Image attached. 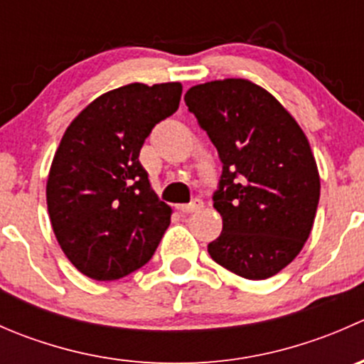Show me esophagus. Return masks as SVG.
<instances>
[{
  "instance_id": "esophagus-1",
  "label": "esophagus",
  "mask_w": 364,
  "mask_h": 364,
  "mask_svg": "<svg viewBox=\"0 0 364 364\" xmlns=\"http://www.w3.org/2000/svg\"><path fill=\"white\" fill-rule=\"evenodd\" d=\"M203 208V200L200 199H193L192 203H188V204H179L178 205V211H181V213H193V211H197V209H200Z\"/></svg>"
}]
</instances>
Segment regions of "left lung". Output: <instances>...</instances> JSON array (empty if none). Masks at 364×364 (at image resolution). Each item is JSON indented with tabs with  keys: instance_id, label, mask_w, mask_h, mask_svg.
I'll return each mask as SVG.
<instances>
[{
	"instance_id": "obj_1",
	"label": "left lung",
	"mask_w": 364,
	"mask_h": 364,
	"mask_svg": "<svg viewBox=\"0 0 364 364\" xmlns=\"http://www.w3.org/2000/svg\"><path fill=\"white\" fill-rule=\"evenodd\" d=\"M185 102L223 164L213 193L223 229L209 255L240 277L266 280L296 259L314 227L321 179L306 135L247 79L199 84Z\"/></svg>"
}]
</instances>
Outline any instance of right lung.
I'll return each mask as SVG.
<instances>
[{"instance_id":"1","label":"right lung","mask_w":364,"mask_h":364,"mask_svg":"<svg viewBox=\"0 0 364 364\" xmlns=\"http://www.w3.org/2000/svg\"><path fill=\"white\" fill-rule=\"evenodd\" d=\"M179 82H134L104 93L70 123L49 179L47 209L61 250L98 282L144 266L171 223L139 161L156 123L179 107Z\"/></svg>"}]
</instances>
